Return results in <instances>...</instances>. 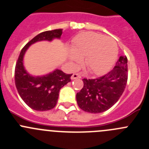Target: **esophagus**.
I'll return each instance as SVG.
<instances>
[{"label": "esophagus", "instance_id": "esophagus-1", "mask_svg": "<svg viewBox=\"0 0 149 149\" xmlns=\"http://www.w3.org/2000/svg\"><path fill=\"white\" fill-rule=\"evenodd\" d=\"M71 78H72V80H74V79H80L81 78V75H80V74H77V73L73 74Z\"/></svg>", "mask_w": 149, "mask_h": 149}]
</instances>
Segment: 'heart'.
I'll return each mask as SVG.
<instances>
[{
  "instance_id": "1",
  "label": "heart",
  "mask_w": 149,
  "mask_h": 149,
  "mask_svg": "<svg viewBox=\"0 0 149 149\" xmlns=\"http://www.w3.org/2000/svg\"><path fill=\"white\" fill-rule=\"evenodd\" d=\"M118 48L113 39L93 32L82 33L74 41L69 60L77 66L84 58V65L91 73L101 75L113 66L117 58Z\"/></svg>"
}]
</instances>
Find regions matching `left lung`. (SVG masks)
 <instances>
[{"label": "left lung", "instance_id": "1", "mask_svg": "<svg viewBox=\"0 0 149 149\" xmlns=\"http://www.w3.org/2000/svg\"><path fill=\"white\" fill-rule=\"evenodd\" d=\"M127 78V58L121 56L115 67L105 75L96 79H83V88L76 95L77 104L88 113L106 111L119 100Z\"/></svg>", "mask_w": 149, "mask_h": 149}]
</instances>
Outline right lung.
Wrapping results in <instances>:
<instances>
[{"label": "right lung", "instance_id": "add662e5", "mask_svg": "<svg viewBox=\"0 0 149 149\" xmlns=\"http://www.w3.org/2000/svg\"><path fill=\"white\" fill-rule=\"evenodd\" d=\"M62 33V29H56L39 33L22 48L18 58L15 66V85L21 98L33 110L45 111L53 108L57 104L61 88L71 81L72 74H68L56 69L45 75H31L24 66V56L33 44L60 39Z\"/></svg>", "mask_w": 149, "mask_h": 149}]
</instances>
